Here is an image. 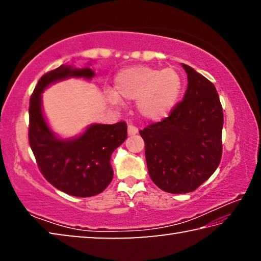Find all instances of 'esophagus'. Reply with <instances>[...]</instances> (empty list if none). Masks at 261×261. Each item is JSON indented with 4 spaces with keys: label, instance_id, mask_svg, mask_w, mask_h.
<instances>
[{
    "label": "esophagus",
    "instance_id": "1",
    "mask_svg": "<svg viewBox=\"0 0 261 261\" xmlns=\"http://www.w3.org/2000/svg\"><path fill=\"white\" fill-rule=\"evenodd\" d=\"M137 134H138V129H137L136 126H134L132 124L127 125V135H129V136H135Z\"/></svg>",
    "mask_w": 261,
    "mask_h": 261
}]
</instances>
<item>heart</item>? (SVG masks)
<instances>
[{
  "label": "heart",
  "instance_id": "heart-1",
  "mask_svg": "<svg viewBox=\"0 0 261 261\" xmlns=\"http://www.w3.org/2000/svg\"><path fill=\"white\" fill-rule=\"evenodd\" d=\"M183 81L173 68L158 69L147 65H135L115 78L116 93H109L113 103H121V98L136 101V109L141 118L158 122L171 113L182 93Z\"/></svg>",
  "mask_w": 261,
  "mask_h": 261
}]
</instances>
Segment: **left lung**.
I'll return each instance as SVG.
<instances>
[{
  "mask_svg": "<svg viewBox=\"0 0 261 261\" xmlns=\"http://www.w3.org/2000/svg\"><path fill=\"white\" fill-rule=\"evenodd\" d=\"M182 67L188 74L183 100L165 120L139 131L148 174L169 193L194 191L213 175L222 155L223 113L216 88L191 67Z\"/></svg>",
  "mask_w": 261,
  "mask_h": 261,
  "instance_id": "obj_1",
  "label": "left lung"
}]
</instances>
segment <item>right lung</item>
Instances as JSON below:
<instances>
[{
	"label": "right lung",
	"mask_w": 261,
	"mask_h": 261,
	"mask_svg": "<svg viewBox=\"0 0 261 261\" xmlns=\"http://www.w3.org/2000/svg\"><path fill=\"white\" fill-rule=\"evenodd\" d=\"M95 76L90 68L62 64L40 78L30 100L29 141L41 174L53 187L74 197L99 194L112 182L110 165L113 152L126 139L124 122L91 124L82 135L60 138L49 125L42 110V92L51 84L68 78L91 81Z\"/></svg>",
	"instance_id": "1"
}]
</instances>
